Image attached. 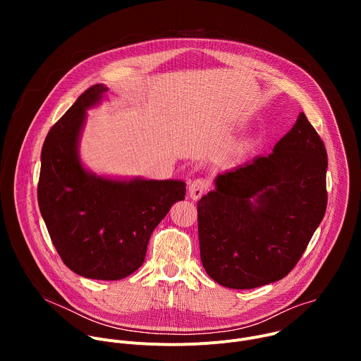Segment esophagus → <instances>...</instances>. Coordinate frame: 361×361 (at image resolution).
<instances>
[{
	"label": "esophagus",
	"instance_id": "obj_1",
	"mask_svg": "<svg viewBox=\"0 0 361 361\" xmlns=\"http://www.w3.org/2000/svg\"><path fill=\"white\" fill-rule=\"evenodd\" d=\"M209 187H210V183L207 181V180H204V178H197V180H194L190 185H188V194H190V197L192 198V200H198V198H201V195L209 190Z\"/></svg>",
	"mask_w": 361,
	"mask_h": 361
}]
</instances>
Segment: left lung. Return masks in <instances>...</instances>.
I'll use <instances>...</instances> for the list:
<instances>
[{"mask_svg":"<svg viewBox=\"0 0 361 361\" xmlns=\"http://www.w3.org/2000/svg\"><path fill=\"white\" fill-rule=\"evenodd\" d=\"M326 173V147L300 113L267 157L219 174L197 204L204 270L237 290L284 279L324 217Z\"/></svg>","mask_w":361,"mask_h":361,"instance_id":"obj_1","label":"left lung"}]
</instances>
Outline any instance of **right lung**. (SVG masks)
Here are the masks:
<instances>
[{
  "instance_id": "1",
  "label": "right lung",
  "mask_w": 361,
  "mask_h": 361,
  "mask_svg": "<svg viewBox=\"0 0 361 361\" xmlns=\"http://www.w3.org/2000/svg\"><path fill=\"white\" fill-rule=\"evenodd\" d=\"M109 91L95 84L53 126L41 149L38 205L64 264L94 280H121L141 267L148 240L171 205L184 200L181 180L111 178L84 167L78 145L87 110Z\"/></svg>"
}]
</instances>
